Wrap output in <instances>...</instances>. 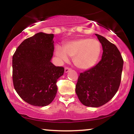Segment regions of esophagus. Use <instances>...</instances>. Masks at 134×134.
Returning <instances> with one entry per match:
<instances>
[{
    "instance_id": "obj_1",
    "label": "esophagus",
    "mask_w": 134,
    "mask_h": 134,
    "mask_svg": "<svg viewBox=\"0 0 134 134\" xmlns=\"http://www.w3.org/2000/svg\"><path fill=\"white\" fill-rule=\"evenodd\" d=\"M70 70H71V69H70V68H68V67H65L64 71H65V73H67V72H69Z\"/></svg>"
}]
</instances>
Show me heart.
Wrapping results in <instances>:
<instances>
[{
	"label": "heart",
	"mask_w": 134,
	"mask_h": 134,
	"mask_svg": "<svg viewBox=\"0 0 134 134\" xmlns=\"http://www.w3.org/2000/svg\"><path fill=\"white\" fill-rule=\"evenodd\" d=\"M101 52V45L96 39L88 38L74 40L57 47L55 54L61 61L67 62L72 57L74 64L81 70H87L96 65Z\"/></svg>",
	"instance_id": "1"
}]
</instances>
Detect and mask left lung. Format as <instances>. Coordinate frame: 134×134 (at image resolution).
<instances>
[{"mask_svg":"<svg viewBox=\"0 0 134 134\" xmlns=\"http://www.w3.org/2000/svg\"><path fill=\"white\" fill-rule=\"evenodd\" d=\"M95 35L103 47L101 60L93 68L80 74L76 86L81 103L94 108L106 104L116 93L124 65L117 47L103 36Z\"/></svg>","mask_w":134,"mask_h":134,"instance_id":"1","label":"left lung"}]
</instances>
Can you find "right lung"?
<instances>
[{"label": "right lung", "mask_w": 134, "mask_h": 134, "mask_svg": "<svg viewBox=\"0 0 134 134\" xmlns=\"http://www.w3.org/2000/svg\"><path fill=\"white\" fill-rule=\"evenodd\" d=\"M53 38V34H35L21 43L13 57L15 90L24 101L36 107L51 103L57 92V79L64 74V67L51 62Z\"/></svg>", "instance_id": "1"}]
</instances>
